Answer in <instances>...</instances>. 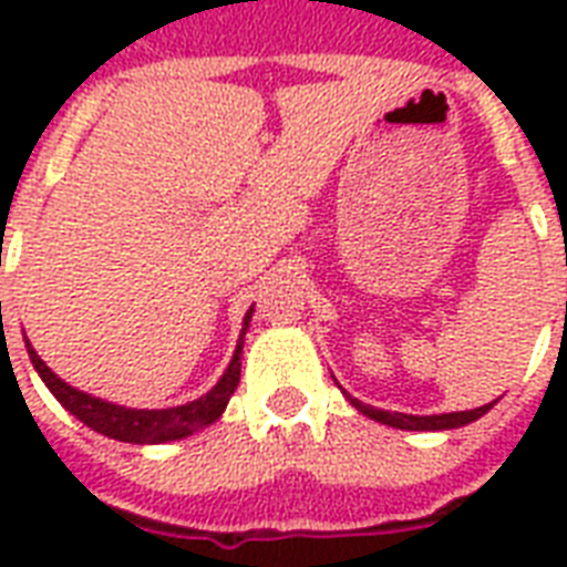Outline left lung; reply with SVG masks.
Wrapping results in <instances>:
<instances>
[{
	"instance_id": "left-lung-1",
	"label": "left lung",
	"mask_w": 567,
	"mask_h": 567,
	"mask_svg": "<svg viewBox=\"0 0 567 567\" xmlns=\"http://www.w3.org/2000/svg\"><path fill=\"white\" fill-rule=\"evenodd\" d=\"M344 396L350 400L353 409L371 417L377 423H385V426H394V430H409V432H441V430H458V426H467V423L480 421L494 403H485L480 409H471V412H447V414H405V412H385V409H377V405H368L362 400H355L344 391Z\"/></svg>"
}]
</instances>
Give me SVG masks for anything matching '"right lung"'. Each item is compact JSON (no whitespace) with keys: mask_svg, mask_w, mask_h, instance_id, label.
Instances as JSON below:
<instances>
[{"mask_svg":"<svg viewBox=\"0 0 567 567\" xmlns=\"http://www.w3.org/2000/svg\"><path fill=\"white\" fill-rule=\"evenodd\" d=\"M252 311L256 309L249 306L247 315H244L238 344H235L229 368H226L223 377L217 379V385H214L212 391H205L203 396L190 400V403L171 405V409H132V405L111 403V400L87 394L82 388H73L40 359L38 350L29 344L25 332H22V338H25V350H29L31 364H34L38 377L43 379V385H47L58 403L64 405L73 417H79L84 426H91L93 432L109 435V439L114 441H126V444H164V441L188 439L194 432L212 426V423L226 412L229 396L235 394V388H238L240 382V353H244V336H247Z\"/></svg>","mask_w":567,"mask_h":567,"instance_id":"add662e5","label":"right lung"}]
</instances>
